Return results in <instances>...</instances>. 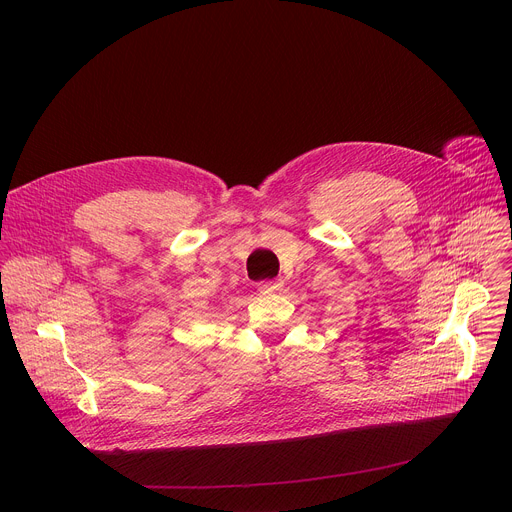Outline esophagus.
I'll return each mask as SVG.
<instances>
[{"instance_id":"1","label":"esophagus","mask_w":512,"mask_h":512,"mask_svg":"<svg viewBox=\"0 0 512 512\" xmlns=\"http://www.w3.org/2000/svg\"><path fill=\"white\" fill-rule=\"evenodd\" d=\"M283 285L281 279H265L259 283V291L261 294H275V291H279Z\"/></svg>"}]
</instances>
